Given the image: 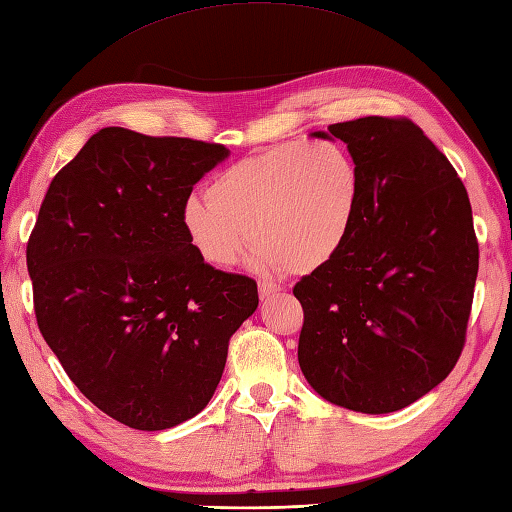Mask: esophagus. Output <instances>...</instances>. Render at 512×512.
<instances>
[{
  "mask_svg": "<svg viewBox=\"0 0 512 512\" xmlns=\"http://www.w3.org/2000/svg\"><path fill=\"white\" fill-rule=\"evenodd\" d=\"M258 293H260V300H269L280 293V287L274 285V282H260Z\"/></svg>",
  "mask_w": 512,
  "mask_h": 512,
  "instance_id": "obj_1",
  "label": "esophagus"
}]
</instances>
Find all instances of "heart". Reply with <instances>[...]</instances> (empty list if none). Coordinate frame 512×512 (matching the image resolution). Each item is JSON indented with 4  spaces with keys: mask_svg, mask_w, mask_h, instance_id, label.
Masks as SVG:
<instances>
[{
    "mask_svg": "<svg viewBox=\"0 0 512 512\" xmlns=\"http://www.w3.org/2000/svg\"><path fill=\"white\" fill-rule=\"evenodd\" d=\"M206 197L184 203L181 227L208 267H232L249 234L258 267L311 274L346 245L359 210L361 175L339 142L278 144L219 170Z\"/></svg>",
    "mask_w": 512,
    "mask_h": 512,
    "instance_id": "1",
    "label": "heart"
}]
</instances>
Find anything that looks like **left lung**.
I'll list each match as a JSON object with an SVG mask.
<instances>
[{
    "instance_id": "1",
    "label": "left lung",
    "mask_w": 512,
    "mask_h": 512,
    "mask_svg": "<svg viewBox=\"0 0 512 512\" xmlns=\"http://www.w3.org/2000/svg\"><path fill=\"white\" fill-rule=\"evenodd\" d=\"M313 135L346 144L361 199L342 252L293 287L300 368L328 403L403 410L447 379L464 346L478 278L467 188L412 120L368 116Z\"/></svg>"
}]
</instances>
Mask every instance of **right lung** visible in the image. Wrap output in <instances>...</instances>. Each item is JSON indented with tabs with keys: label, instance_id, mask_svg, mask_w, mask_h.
Segmentation results:
<instances>
[{
	"label": "right lung",
	"instance_id": "right-lung-1",
	"mask_svg": "<svg viewBox=\"0 0 512 512\" xmlns=\"http://www.w3.org/2000/svg\"><path fill=\"white\" fill-rule=\"evenodd\" d=\"M230 151L107 127L45 192L26 260L34 313L67 377L118 423L160 431L212 399L256 282L208 267L181 208Z\"/></svg>",
	"mask_w": 512,
	"mask_h": 512
}]
</instances>
